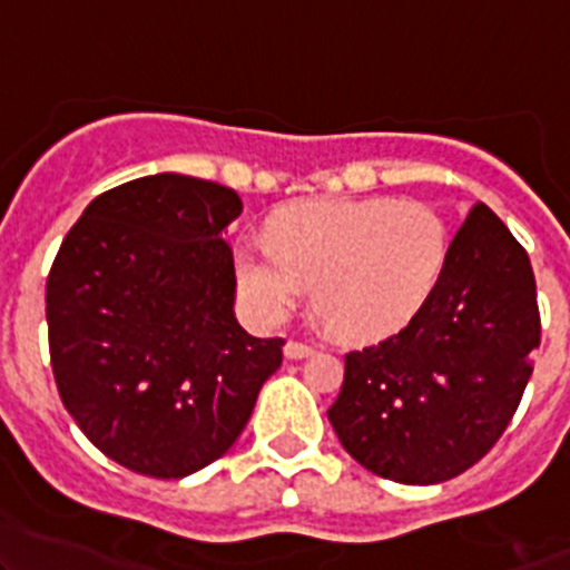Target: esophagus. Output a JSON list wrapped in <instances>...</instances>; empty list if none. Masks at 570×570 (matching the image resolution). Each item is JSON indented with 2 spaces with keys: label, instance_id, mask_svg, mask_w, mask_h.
I'll return each instance as SVG.
<instances>
[{
  "label": "esophagus",
  "instance_id": "34e87169",
  "mask_svg": "<svg viewBox=\"0 0 570 570\" xmlns=\"http://www.w3.org/2000/svg\"><path fill=\"white\" fill-rule=\"evenodd\" d=\"M314 353L312 344H303V342H286L284 347V355L289 361H301V358H308V355Z\"/></svg>",
  "mask_w": 570,
  "mask_h": 570
}]
</instances>
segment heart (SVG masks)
<instances>
[{
    "mask_svg": "<svg viewBox=\"0 0 570 570\" xmlns=\"http://www.w3.org/2000/svg\"><path fill=\"white\" fill-rule=\"evenodd\" d=\"M444 223L422 200L322 198L286 206L267 237L234 250L237 289L258 325L284 320L314 284V308L347 338L405 325L439 281Z\"/></svg>",
    "mask_w": 570,
    "mask_h": 570,
    "instance_id": "b5f03b06",
    "label": "heart"
}]
</instances>
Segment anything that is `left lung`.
Instances as JSON below:
<instances>
[{
	"label": "left lung",
	"mask_w": 570,
	"mask_h": 570,
	"mask_svg": "<svg viewBox=\"0 0 570 570\" xmlns=\"http://www.w3.org/2000/svg\"><path fill=\"white\" fill-rule=\"evenodd\" d=\"M538 344L530 256L476 204L411 322L344 355L342 392L327 419L344 450L383 480H452L504 433Z\"/></svg>",
	"instance_id": "left-lung-1"
}]
</instances>
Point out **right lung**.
<instances>
[{
	"instance_id": "add662e5",
	"label": "right lung",
	"mask_w": 570,
	"mask_h": 570,
	"mask_svg": "<svg viewBox=\"0 0 570 570\" xmlns=\"http://www.w3.org/2000/svg\"><path fill=\"white\" fill-rule=\"evenodd\" d=\"M232 187L157 174L107 189L62 239L46 281L57 392L115 463L178 480L232 450L284 338L234 317L223 232Z\"/></svg>"
}]
</instances>
